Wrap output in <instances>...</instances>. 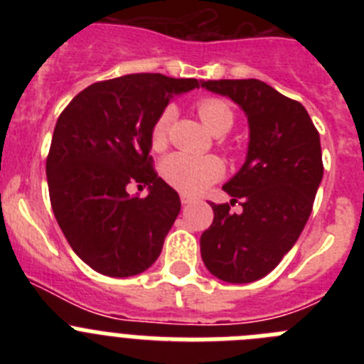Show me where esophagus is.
<instances>
[{"instance_id": "esophagus-1", "label": "esophagus", "mask_w": 364, "mask_h": 364, "mask_svg": "<svg viewBox=\"0 0 364 364\" xmlns=\"http://www.w3.org/2000/svg\"><path fill=\"white\" fill-rule=\"evenodd\" d=\"M195 200V198L193 197H189V195H186V193H182V195H180V202H182V204H191V202Z\"/></svg>"}]
</instances>
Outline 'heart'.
<instances>
[{
    "label": "heart",
    "instance_id": "heart-1",
    "mask_svg": "<svg viewBox=\"0 0 364 364\" xmlns=\"http://www.w3.org/2000/svg\"><path fill=\"white\" fill-rule=\"evenodd\" d=\"M197 112L200 120L211 133H228L233 124V111L220 98L205 96L197 102ZM173 112L166 109L151 125L149 142L153 149H162L167 144V131L171 124ZM160 175L167 184L186 195H198L208 186L215 184L224 175V164L217 156H197L188 153H173L166 156L160 166Z\"/></svg>",
    "mask_w": 364,
    "mask_h": 364
}]
</instances>
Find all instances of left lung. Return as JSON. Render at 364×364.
Returning <instances> with one entry per match:
<instances>
[{"mask_svg":"<svg viewBox=\"0 0 364 364\" xmlns=\"http://www.w3.org/2000/svg\"><path fill=\"white\" fill-rule=\"evenodd\" d=\"M202 87L239 104L250 124L246 162L222 188L242 211L211 202L202 260L220 281L253 282L281 262L306 226L323 180L319 133L299 102L260 80H208Z\"/></svg>","mask_w":364,"mask_h":364,"instance_id":"obj_1","label":"left lung"}]
</instances>
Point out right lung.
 Instances as JSON below:
<instances>
[{
    "instance_id": "add662e5",
    "label": "right lung",
    "mask_w": 364,
    "mask_h": 364,
    "mask_svg": "<svg viewBox=\"0 0 364 364\" xmlns=\"http://www.w3.org/2000/svg\"><path fill=\"white\" fill-rule=\"evenodd\" d=\"M198 85L127 74L83 89L58 118L47 156L50 205L74 253L95 272L131 277L159 259L180 198L154 171L151 125L173 95ZM131 181L147 185L148 197L131 198Z\"/></svg>"
}]
</instances>
